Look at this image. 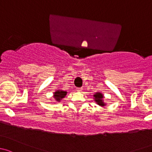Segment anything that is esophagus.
I'll return each mask as SVG.
<instances>
[{
	"instance_id": "1",
	"label": "esophagus",
	"mask_w": 152,
	"mask_h": 152,
	"mask_svg": "<svg viewBox=\"0 0 152 152\" xmlns=\"http://www.w3.org/2000/svg\"><path fill=\"white\" fill-rule=\"evenodd\" d=\"M76 90H77V91H78V92H80L81 91L83 90V88H76Z\"/></svg>"
}]
</instances>
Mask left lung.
I'll use <instances>...</instances> for the list:
<instances>
[{
    "instance_id": "obj_1",
    "label": "left lung",
    "mask_w": 152,
    "mask_h": 152,
    "mask_svg": "<svg viewBox=\"0 0 152 152\" xmlns=\"http://www.w3.org/2000/svg\"><path fill=\"white\" fill-rule=\"evenodd\" d=\"M94 99L95 102L98 104V105L101 106V107H104V106L107 105L105 102H104V95H103L102 93L101 92L97 91L93 95Z\"/></svg>"
}]
</instances>
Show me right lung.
Segmentation results:
<instances>
[{
    "label": "right lung",
    "mask_w": 152,
    "mask_h": 152,
    "mask_svg": "<svg viewBox=\"0 0 152 152\" xmlns=\"http://www.w3.org/2000/svg\"><path fill=\"white\" fill-rule=\"evenodd\" d=\"M66 94V91H63L61 90V89H58V90H56L53 93V97H54L56 102H60L61 101V99H63V98H64Z\"/></svg>",
    "instance_id": "right-lung-1"
}]
</instances>
